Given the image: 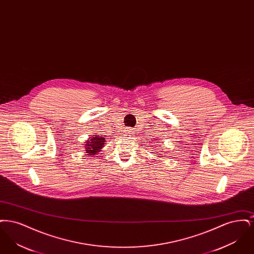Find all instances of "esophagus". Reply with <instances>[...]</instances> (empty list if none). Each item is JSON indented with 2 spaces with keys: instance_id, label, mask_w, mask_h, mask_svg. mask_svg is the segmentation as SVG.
<instances>
[{
  "instance_id": "esophagus-1",
  "label": "esophagus",
  "mask_w": 254,
  "mask_h": 254,
  "mask_svg": "<svg viewBox=\"0 0 254 254\" xmlns=\"http://www.w3.org/2000/svg\"><path fill=\"white\" fill-rule=\"evenodd\" d=\"M128 131H129V132H131V131H132V129H131V128H129V129H128Z\"/></svg>"
}]
</instances>
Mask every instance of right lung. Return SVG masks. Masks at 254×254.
Returning a JSON list of instances; mask_svg holds the SVG:
<instances>
[{"label":"right lung","instance_id":"obj_1","mask_svg":"<svg viewBox=\"0 0 254 254\" xmlns=\"http://www.w3.org/2000/svg\"><path fill=\"white\" fill-rule=\"evenodd\" d=\"M106 144V139L101 135L92 137L85 144V151L88 154L95 155Z\"/></svg>","mask_w":254,"mask_h":254}]
</instances>
